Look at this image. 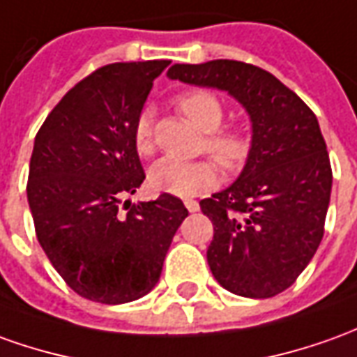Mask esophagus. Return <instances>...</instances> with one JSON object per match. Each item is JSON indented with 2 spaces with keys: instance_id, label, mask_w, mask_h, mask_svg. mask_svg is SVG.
Returning a JSON list of instances; mask_svg holds the SVG:
<instances>
[{
  "instance_id": "34e87169",
  "label": "esophagus",
  "mask_w": 357,
  "mask_h": 357,
  "mask_svg": "<svg viewBox=\"0 0 357 357\" xmlns=\"http://www.w3.org/2000/svg\"><path fill=\"white\" fill-rule=\"evenodd\" d=\"M184 206H186V210L190 211V213L200 210V204L196 202V200H186V202H184Z\"/></svg>"
}]
</instances>
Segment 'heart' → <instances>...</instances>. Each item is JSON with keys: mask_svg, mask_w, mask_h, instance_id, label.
Returning <instances> with one entry per match:
<instances>
[{"mask_svg": "<svg viewBox=\"0 0 357 357\" xmlns=\"http://www.w3.org/2000/svg\"><path fill=\"white\" fill-rule=\"evenodd\" d=\"M176 108L204 132V149L218 163L233 171L243 165L249 155L250 142L247 134L237 128H221L225 110L221 100L210 91H190L176 99ZM134 146L139 155L153 153L151 114L144 110L134 124ZM220 169L211 159L181 161L165 157L149 169L147 181L153 192L171 194L178 198H192L210 190L218 183Z\"/></svg>", "mask_w": 357, "mask_h": 357, "instance_id": "heart-1", "label": "heart"}]
</instances>
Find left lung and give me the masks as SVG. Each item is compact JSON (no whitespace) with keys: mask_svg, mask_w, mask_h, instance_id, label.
<instances>
[{"mask_svg":"<svg viewBox=\"0 0 357 357\" xmlns=\"http://www.w3.org/2000/svg\"><path fill=\"white\" fill-rule=\"evenodd\" d=\"M171 79L227 91L249 112L252 142L229 188L200 202L213 223L208 264L231 294H282L319 249L333 169L313 110L272 73L252 63H174Z\"/></svg>","mask_w":357,"mask_h":357,"instance_id":"obj_1","label":"left lung"}]
</instances>
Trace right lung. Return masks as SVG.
<instances>
[{"mask_svg": "<svg viewBox=\"0 0 357 357\" xmlns=\"http://www.w3.org/2000/svg\"><path fill=\"white\" fill-rule=\"evenodd\" d=\"M169 63L99 68L63 95L34 137L26 198L38 243L66 284L97 303L118 305L149 294L188 215L171 194L153 202L126 200L146 178L134 124Z\"/></svg>", "mask_w": 357, "mask_h": 357, "instance_id": "right-lung-1", "label": "right lung"}]
</instances>
